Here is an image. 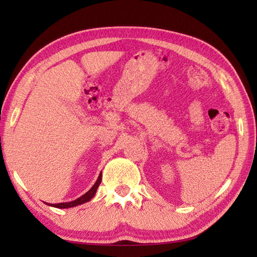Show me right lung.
<instances>
[{"label":"right lung","instance_id":"add662e5","mask_svg":"<svg viewBox=\"0 0 257 257\" xmlns=\"http://www.w3.org/2000/svg\"><path fill=\"white\" fill-rule=\"evenodd\" d=\"M100 182H101V172L99 174V177H98L97 181L95 182V184L92 185V187L88 191H87V192L84 195H81L80 198L76 199L74 201H70V202H63V203L52 204V203H46V202H45V203L47 205H50V206L57 207V209H68V207H74V206H77V205H80V204H84V203H86V202H88L92 198H94L95 194H96V191H97L98 187H99Z\"/></svg>","mask_w":257,"mask_h":257}]
</instances>
